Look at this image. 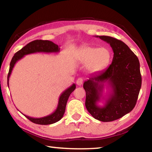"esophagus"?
Here are the masks:
<instances>
[{
  "label": "esophagus",
  "mask_w": 152,
  "mask_h": 152,
  "mask_svg": "<svg viewBox=\"0 0 152 152\" xmlns=\"http://www.w3.org/2000/svg\"><path fill=\"white\" fill-rule=\"evenodd\" d=\"M82 83H83V79H82V78H78V79H77V80H76L77 85L81 86Z\"/></svg>",
  "instance_id": "esophagus-1"
}]
</instances>
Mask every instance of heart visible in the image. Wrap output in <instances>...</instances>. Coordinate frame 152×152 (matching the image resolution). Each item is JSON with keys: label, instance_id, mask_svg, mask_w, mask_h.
<instances>
[{"label": "heart", "instance_id": "1", "mask_svg": "<svg viewBox=\"0 0 152 152\" xmlns=\"http://www.w3.org/2000/svg\"><path fill=\"white\" fill-rule=\"evenodd\" d=\"M76 58L78 62L87 64V69L91 72H96L106 68L110 60V53L105 48H97L85 46L78 51Z\"/></svg>", "mask_w": 152, "mask_h": 152}]
</instances>
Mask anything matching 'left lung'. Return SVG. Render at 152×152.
<instances>
[{
  "label": "left lung",
  "instance_id": "1",
  "mask_svg": "<svg viewBox=\"0 0 152 152\" xmlns=\"http://www.w3.org/2000/svg\"><path fill=\"white\" fill-rule=\"evenodd\" d=\"M110 44L114 53L112 63L104 71L92 74L84 82L86 109L94 119L109 122L120 119L135 107L141 86L138 58L121 42L109 36H99ZM105 84L110 88L102 107L97 105Z\"/></svg>",
  "mask_w": 152,
  "mask_h": 152
}]
</instances>
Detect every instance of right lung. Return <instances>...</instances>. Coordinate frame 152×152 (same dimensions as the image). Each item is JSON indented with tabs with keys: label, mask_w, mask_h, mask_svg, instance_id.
<instances>
[{
	"label": "right lung",
	"mask_w": 152,
	"mask_h": 152,
	"mask_svg": "<svg viewBox=\"0 0 152 152\" xmlns=\"http://www.w3.org/2000/svg\"><path fill=\"white\" fill-rule=\"evenodd\" d=\"M60 46L48 40H41L37 39L27 44L25 47L23 48L21 50L18 51L17 53H15L12 57L11 63H10V68L7 76V84L9 86V77L11 76L12 69L18 61L22 59L25 56L31 54V53H58L60 52ZM76 88V84H73L69 88L65 90L61 94L60 98H59L58 104L57 109L51 114L47 115L45 117L40 118H34L24 115L28 119L31 121L39 125H50L53 124L60 121L63 117L64 113H65L66 103L68 101V98L70 94ZM23 114V113H22Z\"/></svg>",
	"instance_id": "right-lung-1"
}]
</instances>
